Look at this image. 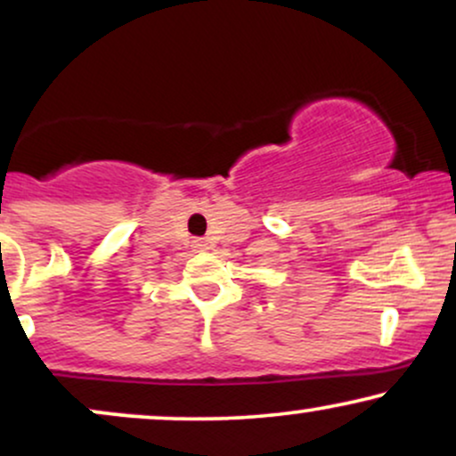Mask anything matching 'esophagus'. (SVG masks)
Instances as JSON below:
<instances>
[{
  "label": "esophagus",
  "mask_w": 456,
  "mask_h": 456,
  "mask_svg": "<svg viewBox=\"0 0 456 456\" xmlns=\"http://www.w3.org/2000/svg\"><path fill=\"white\" fill-rule=\"evenodd\" d=\"M192 248H195V250H208V248H210V244H208L206 240H195V242H192Z\"/></svg>",
  "instance_id": "1"
}]
</instances>
